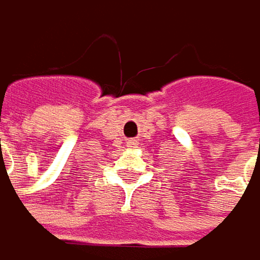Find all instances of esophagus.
Listing matches in <instances>:
<instances>
[{
  "label": "esophagus",
  "mask_w": 260,
  "mask_h": 260,
  "mask_svg": "<svg viewBox=\"0 0 260 260\" xmlns=\"http://www.w3.org/2000/svg\"><path fill=\"white\" fill-rule=\"evenodd\" d=\"M130 144H135V141H132V142H130Z\"/></svg>",
  "instance_id": "obj_1"
}]
</instances>
